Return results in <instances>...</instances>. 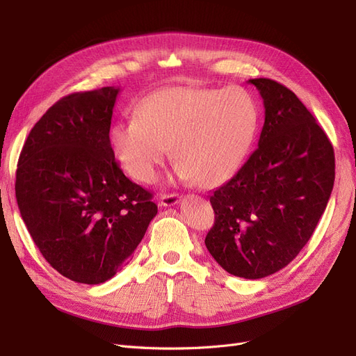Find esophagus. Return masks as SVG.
<instances>
[{"label":"esophagus","mask_w":356,"mask_h":356,"mask_svg":"<svg viewBox=\"0 0 356 356\" xmlns=\"http://www.w3.org/2000/svg\"><path fill=\"white\" fill-rule=\"evenodd\" d=\"M180 195L179 193H164L161 195V205L163 207H173L179 204Z\"/></svg>","instance_id":"obj_1"}]
</instances>
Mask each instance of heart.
I'll return each instance as SVG.
<instances>
[{"label":"heart","instance_id":"b5f03b06","mask_svg":"<svg viewBox=\"0 0 356 356\" xmlns=\"http://www.w3.org/2000/svg\"><path fill=\"white\" fill-rule=\"evenodd\" d=\"M258 110L239 86L170 88L145 99L136 117L117 122L111 147L127 173L148 183L173 147L181 179L214 186L230 177L254 139Z\"/></svg>","mask_w":356,"mask_h":356}]
</instances>
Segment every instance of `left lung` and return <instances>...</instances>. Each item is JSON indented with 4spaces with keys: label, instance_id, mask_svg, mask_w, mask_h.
I'll list each match as a JSON object with an SVG mask.
<instances>
[{
    "label": "left lung",
    "instance_id": "obj_1",
    "mask_svg": "<svg viewBox=\"0 0 356 356\" xmlns=\"http://www.w3.org/2000/svg\"><path fill=\"white\" fill-rule=\"evenodd\" d=\"M266 122L258 148L209 196L205 246L227 273L249 280L284 268L307 245L334 185V151L304 104L271 79H249Z\"/></svg>",
    "mask_w": 356,
    "mask_h": 356
}]
</instances>
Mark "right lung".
Returning <instances> with one entry per match:
<instances>
[{
    "label": "right lung",
    "instance_id": "right-lung-1",
    "mask_svg": "<svg viewBox=\"0 0 356 356\" xmlns=\"http://www.w3.org/2000/svg\"><path fill=\"white\" fill-rule=\"evenodd\" d=\"M120 88L57 101L26 139L16 171L22 218L49 266L76 283L99 284L122 270L158 208L124 176L110 142Z\"/></svg>",
    "mask_w": 356,
    "mask_h": 356
}]
</instances>
